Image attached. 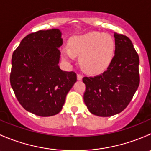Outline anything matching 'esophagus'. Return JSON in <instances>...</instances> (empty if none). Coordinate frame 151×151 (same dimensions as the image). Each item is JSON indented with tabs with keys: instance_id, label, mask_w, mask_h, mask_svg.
Masks as SVG:
<instances>
[{
	"instance_id": "obj_1",
	"label": "esophagus",
	"mask_w": 151,
	"mask_h": 151,
	"mask_svg": "<svg viewBox=\"0 0 151 151\" xmlns=\"http://www.w3.org/2000/svg\"><path fill=\"white\" fill-rule=\"evenodd\" d=\"M83 75H81V74H77V80H83Z\"/></svg>"
}]
</instances>
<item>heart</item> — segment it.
<instances>
[{
  "instance_id": "b5f03b06",
  "label": "heart",
  "mask_w": 151,
  "mask_h": 151,
  "mask_svg": "<svg viewBox=\"0 0 151 151\" xmlns=\"http://www.w3.org/2000/svg\"><path fill=\"white\" fill-rule=\"evenodd\" d=\"M115 50V40L111 35L91 32L72 36L68 41V47H63L61 52L68 62H72L76 55H80L82 68L91 74H98L111 64Z\"/></svg>"
}]
</instances>
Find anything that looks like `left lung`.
I'll return each instance as SVG.
<instances>
[{
	"instance_id": "1",
	"label": "left lung",
	"mask_w": 151,
	"mask_h": 151,
	"mask_svg": "<svg viewBox=\"0 0 151 151\" xmlns=\"http://www.w3.org/2000/svg\"><path fill=\"white\" fill-rule=\"evenodd\" d=\"M115 56L106 71L95 77H85V104L100 117L120 113L128 106L139 84V55L132 41L115 33Z\"/></svg>"
}]
</instances>
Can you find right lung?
Wrapping results in <instances>:
<instances>
[{
	"label": "right lung",
	"mask_w": 151,
	"mask_h": 151,
	"mask_svg": "<svg viewBox=\"0 0 151 151\" xmlns=\"http://www.w3.org/2000/svg\"><path fill=\"white\" fill-rule=\"evenodd\" d=\"M61 35L57 28L30 33L12 55L11 86L22 107L38 116L60 112L77 82L76 73L58 66Z\"/></svg>",
	"instance_id": "1"
}]
</instances>
